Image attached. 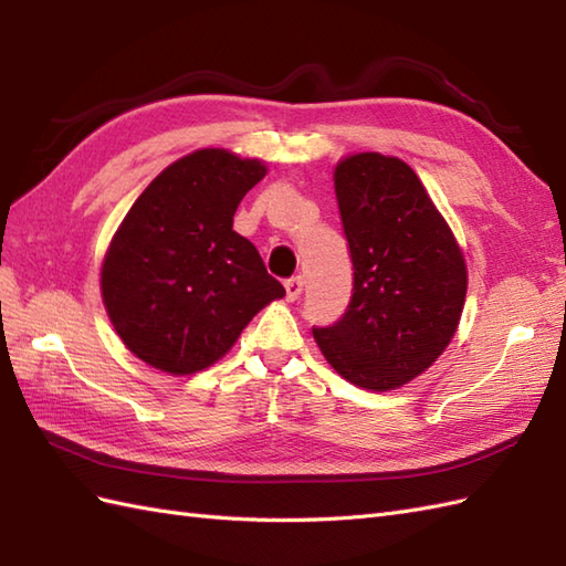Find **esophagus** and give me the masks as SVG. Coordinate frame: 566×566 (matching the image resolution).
Listing matches in <instances>:
<instances>
[{"label": "esophagus", "mask_w": 566, "mask_h": 566, "mask_svg": "<svg viewBox=\"0 0 566 566\" xmlns=\"http://www.w3.org/2000/svg\"><path fill=\"white\" fill-rule=\"evenodd\" d=\"M284 290H286V298H290V302H296V298L302 296L304 280L302 276H290V280L284 282Z\"/></svg>", "instance_id": "34e87169"}]
</instances>
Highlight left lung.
Returning a JSON list of instances; mask_svg holds the SVG:
<instances>
[{"label":"left lung","mask_w":566,"mask_h":566,"mask_svg":"<svg viewBox=\"0 0 566 566\" xmlns=\"http://www.w3.org/2000/svg\"><path fill=\"white\" fill-rule=\"evenodd\" d=\"M353 260V296L314 328L328 363L363 389L411 381L442 355L462 316V250L418 175L399 158L359 153L335 167Z\"/></svg>","instance_id":"1"}]
</instances>
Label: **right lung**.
Segmentation results:
<instances>
[{
	"label": "right lung",
	"mask_w": 566,
	"mask_h": 566,
	"mask_svg": "<svg viewBox=\"0 0 566 566\" xmlns=\"http://www.w3.org/2000/svg\"><path fill=\"white\" fill-rule=\"evenodd\" d=\"M264 165L207 148L153 179L126 213L102 264L116 333L143 363L191 375L223 357L284 286L233 231L240 199Z\"/></svg>",
	"instance_id": "add662e5"
}]
</instances>
